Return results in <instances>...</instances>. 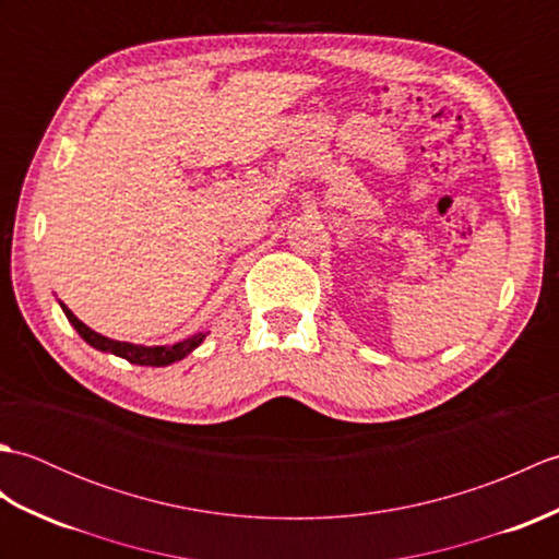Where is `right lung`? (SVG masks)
<instances>
[{
    "instance_id": "1",
    "label": "right lung",
    "mask_w": 559,
    "mask_h": 559,
    "mask_svg": "<svg viewBox=\"0 0 559 559\" xmlns=\"http://www.w3.org/2000/svg\"><path fill=\"white\" fill-rule=\"evenodd\" d=\"M59 307H62V312L67 314L69 324L79 331V336L86 341L88 346H93L96 350H103V353H112V355H117V358H124L132 365H151V367L173 365L177 360L187 358V355L194 348H199L209 334V331H199V334L177 341V343H173V346H139V343H127V341H115V338L103 336V334H98V331H93L91 326L83 324L64 302H59Z\"/></svg>"
}]
</instances>
